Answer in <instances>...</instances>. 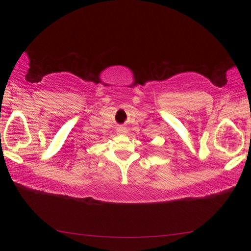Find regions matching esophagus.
Segmentation results:
<instances>
[{
	"instance_id": "obj_1",
	"label": "esophagus",
	"mask_w": 251,
	"mask_h": 251,
	"mask_svg": "<svg viewBox=\"0 0 251 251\" xmlns=\"http://www.w3.org/2000/svg\"><path fill=\"white\" fill-rule=\"evenodd\" d=\"M117 133L118 134H126V128L125 126H118Z\"/></svg>"
}]
</instances>
